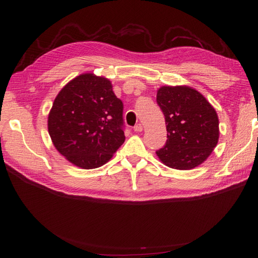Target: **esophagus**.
<instances>
[{
  "label": "esophagus",
  "instance_id": "34e87169",
  "mask_svg": "<svg viewBox=\"0 0 258 258\" xmlns=\"http://www.w3.org/2000/svg\"><path fill=\"white\" fill-rule=\"evenodd\" d=\"M134 131L135 132H137V133H139V132H142L143 131V126H142V124H136L135 126H134Z\"/></svg>",
  "mask_w": 258,
  "mask_h": 258
}]
</instances>
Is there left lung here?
Masks as SVG:
<instances>
[{
	"mask_svg": "<svg viewBox=\"0 0 258 258\" xmlns=\"http://www.w3.org/2000/svg\"><path fill=\"white\" fill-rule=\"evenodd\" d=\"M157 104L165 115L167 141L156 152L173 169L188 170L202 164L217 146L219 118L213 106L190 87H161Z\"/></svg>",
	"mask_w": 258,
	"mask_h": 258,
	"instance_id": "1",
	"label": "left lung"
}]
</instances>
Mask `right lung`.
<instances>
[{"label":"right lung","mask_w":258,"mask_h":258,"mask_svg":"<svg viewBox=\"0 0 258 258\" xmlns=\"http://www.w3.org/2000/svg\"><path fill=\"white\" fill-rule=\"evenodd\" d=\"M48 132L57 151L71 164L98 168L125 141L123 102L105 78L78 76L53 101Z\"/></svg>","instance_id":"add662e5"}]
</instances>
